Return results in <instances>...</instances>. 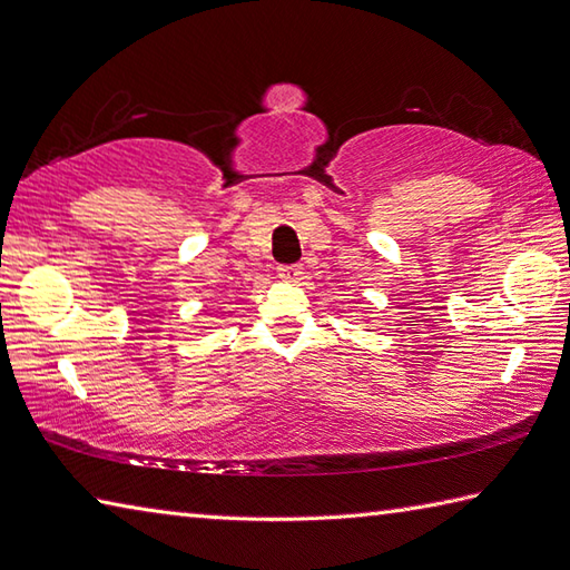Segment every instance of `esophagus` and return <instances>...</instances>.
Returning a JSON list of instances; mask_svg holds the SVG:
<instances>
[{
    "mask_svg": "<svg viewBox=\"0 0 570 570\" xmlns=\"http://www.w3.org/2000/svg\"><path fill=\"white\" fill-rule=\"evenodd\" d=\"M276 272H278V278H284V282H298L301 274H304L301 264H282Z\"/></svg>",
    "mask_w": 570,
    "mask_h": 570,
    "instance_id": "34e87169",
    "label": "esophagus"
}]
</instances>
